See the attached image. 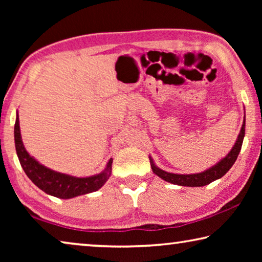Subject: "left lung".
Masks as SVG:
<instances>
[{
    "label": "left lung",
    "mask_w": 262,
    "mask_h": 262,
    "mask_svg": "<svg viewBox=\"0 0 262 262\" xmlns=\"http://www.w3.org/2000/svg\"><path fill=\"white\" fill-rule=\"evenodd\" d=\"M244 136H245V117H244L242 129L239 132L237 140L234 142L231 150L227 154V156L221 158L215 165L210 166L205 171L199 172V173L179 174V173H172V172H166L162 170V168H159L156 164H155L151 156H149L150 165H151L154 173L158 176L161 179L167 181V183H171L178 186H187V187H201V186H206L208 184L212 183V181L222 178V177H223L230 170V168H231L234 162H236L239 152H241Z\"/></svg>",
    "instance_id": "left-lung-1"
}]
</instances>
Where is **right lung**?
Wrapping results in <instances>:
<instances>
[{
  "instance_id": "1",
  "label": "right lung",
  "mask_w": 262,
  "mask_h": 262,
  "mask_svg": "<svg viewBox=\"0 0 262 262\" xmlns=\"http://www.w3.org/2000/svg\"><path fill=\"white\" fill-rule=\"evenodd\" d=\"M14 135L17 156H18L19 163L26 176L37 187L43 190L46 194L52 195V196L68 200V199L76 198L79 195L96 192V190L103 187L112 173V158H110V161L100 173L90 177H74L54 171L42 165L41 163H39L37 159L26 151L20 135L18 112L16 114Z\"/></svg>"
}]
</instances>
